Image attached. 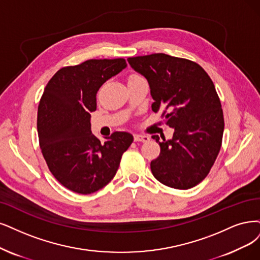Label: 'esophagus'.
Masks as SVG:
<instances>
[{
    "instance_id": "1",
    "label": "esophagus",
    "mask_w": 260,
    "mask_h": 260,
    "mask_svg": "<svg viewBox=\"0 0 260 260\" xmlns=\"http://www.w3.org/2000/svg\"><path fill=\"white\" fill-rule=\"evenodd\" d=\"M134 140L140 141V142H147L150 140V137L146 135H134Z\"/></svg>"
}]
</instances>
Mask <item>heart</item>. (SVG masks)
Returning a JSON list of instances; mask_svg holds the SVG:
<instances>
[{
	"label": "heart",
	"mask_w": 260,
	"mask_h": 260,
	"mask_svg": "<svg viewBox=\"0 0 260 260\" xmlns=\"http://www.w3.org/2000/svg\"><path fill=\"white\" fill-rule=\"evenodd\" d=\"M136 78H141L140 76H138V75H132L131 77H129V79L128 80H132V79H136Z\"/></svg>",
	"instance_id": "1"
}]
</instances>
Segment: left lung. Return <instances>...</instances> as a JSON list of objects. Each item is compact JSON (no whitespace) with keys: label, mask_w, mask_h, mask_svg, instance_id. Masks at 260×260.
<instances>
[{"label":"left lung","mask_w":260,"mask_h":260,"mask_svg":"<svg viewBox=\"0 0 260 260\" xmlns=\"http://www.w3.org/2000/svg\"><path fill=\"white\" fill-rule=\"evenodd\" d=\"M132 69L148 80L154 103L174 136L159 140V156L151 171L160 183L188 189L209 174L218 155L224 133V117L215 86L195 62L165 53L128 57Z\"/></svg>","instance_id":"1"}]
</instances>
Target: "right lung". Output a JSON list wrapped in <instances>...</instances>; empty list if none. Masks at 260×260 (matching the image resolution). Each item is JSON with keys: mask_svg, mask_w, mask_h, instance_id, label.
Segmentation results:
<instances>
[{"mask_svg": "<svg viewBox=\"0 0 260 260\" xmlns=\"http://www.w3.org/2000/svg\"><path fill=\"white\" fill-rule=\"evenodd\" d=\"M127 66L124 59L88 60L63 67L48 82L37 111V132L48 168L75 193L92 194L117 174L132 134L115 132L105 142L92 134L96 93Z\"/></svg>", "mask_w": 260, "mask_h": 260, "instance_id": "right-lung-1", "label": "right lung"}]
</instances>
